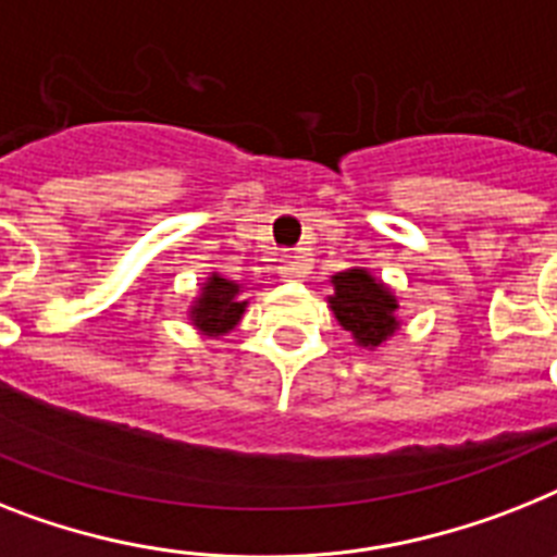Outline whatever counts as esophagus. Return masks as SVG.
Listing matches in <instances>:
<instances>
[{
  "label": "esophagus",
  "instance_id": "1",
  "mask_svg": "<svg viewBox=\"0 0 557 557\" xmlns=\"http://www.w3.org/2000/svg\"><path fill=\"white\" fill-rule=\"evenodd\" d=\"M307 270H310V259H307V252L293 250L282 259V268H278V273H282L284 282H298V278H305Z\"/></svg>",
  "mask_w": 557,
  "mask_h": 557
}]
</instances>
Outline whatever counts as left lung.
Here are the masks:
<instances>
[{
    "mask_svg": "<svg viewBox=\"0 0 557 557\" xmlns=\"http://www.w3.org/2000/svg\"><path fill=\"white\" fill-rule=\"evenodd\" d=\"M335 296H330L335 319L344 330H350L361 347H379L398 330L395 319V296L367 270H347L333 275Z\"/></svg>",
    "mask_w": 557,
    "mask_h": 557,
    "instance_id": "left-lung-1",
    "label": "left lung"
}]
</instances>
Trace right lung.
Wrapping results in <instances>:
<instances>
[{"label":"right lung","instance_id":"right-lung-1","mask_svg":"<svg viewBox=\"0 0 557 557\" xmlns=\"http://www.w3.org/2000/svg\"><path fill=\"white\" fill-rule=\"evenodd\" d=\"M238 284L222 278V275H210L201 287L199 301L193 305L190 319L193 324L201 330L205 335H224L227 330H233L245 312L247 301L238 298Z\"/></svg>","mask_w":557,"mask_h":557}]
</instances>
